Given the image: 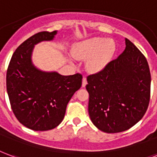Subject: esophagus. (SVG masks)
Returning a JSON list of instances; mask_svg holds the SVG:
<instances>
[{
    "label": "esophagus",
    "instance_id": "esophagus-1",
    "mask_svg": "<svg viewBox=\"0 0 157 157\" xmlns=\"http://www.w3.org/2000/svg\"><path fill=\"white\" fill-rule=\"evenodd\" d=\"M86 84H87V82H86V77H83V79H82V87H85L86 86Z\"/></svg>",
    "mask_w": 157,
    "mask_h": 157
}]
</instances>
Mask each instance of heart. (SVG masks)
<instances>
[{
    "mask_svg": "<svg viewBox=\"0 0 157 157\" xmlns=\"http://www.w3.org/2000/svg\"><path fill=\"white\" fill-rule=\"evenodd\" d=\"M116 52V44L112 40L93 37L77 43L71 51L75 59H88V69L96 72L103 69Z\"/></svg>",
    "mask_w": 157,
    "mask_h": 157,
    "instance_id": "obj_1",
    "label": "heart"
}]
</instances>
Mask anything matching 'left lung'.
Segmentation results:
<instances>
[{
	"label": "left lung",
	"instance_id": "left-lung-1",
	"mask_svg": "<svg viewBox=\"0 0 157 157\" xmlns=\"http://www.w3.org/2000/svg\"><path fill=\"white\" fill-rule=\"evenodd\" d=\"M88 111L106 133L128 130L143 117L150 102L151 72L145 56L126 38V49L99 72L87 76Z\"/></svg>",
	"mask_w": 157,
	"mask_h": 157
}]
</instances>
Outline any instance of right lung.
<instances>
[{
    "label": "right lung",
    "mask_w": 157,
    "mask_h": 157,
    "mask_svg": "<svg viewBox=\"0 0 157 157\" xmlns=\"http://www.w3.org/2000/svg\"><path fill=\"white\" fill-rule=\"evenodd\" d=\"M56 31H41L21 43L12 55L6 72V90L17 119L33 131L52 130L62 121L68 102L82 84V75H61L34 67V46L52 40Z\"/></svg>",
    "instance_id": "1"
}]
</instances>
